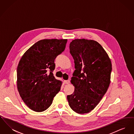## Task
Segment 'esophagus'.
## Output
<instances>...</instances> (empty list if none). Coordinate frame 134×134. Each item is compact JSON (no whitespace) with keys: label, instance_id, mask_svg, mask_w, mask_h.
Listing matches in <instances>:
<instances>
[{"label":"esophagus","instance_id":"1","mask_svg":"<svg viewBox=\"0 0 134 134\" xmlns=\"http://www.w3.org/2000/svg\"><path fill=\"white\" fill-rule=\"evenodd\" d=\"M70 83V81L69 80H64V84H68Z\"/></svg>","mask_w":134,"mask_h":134}]
</instances>
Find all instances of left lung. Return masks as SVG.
<instances>
[{"mask_svg": "<svg viewBox=\"0 0 134 134\" xmlns=\"http://www.w3.org/2000/svg\"><path fill=\"white\" fill-rule=\"evenodd\" d=\"M70 53L75 68L71 82L75 87L67 96L71 109L78 114L95 108L108 89L112 66L108 55L98 42L75 39L70 43Z\"/></svg>", "mask_w": 134, "mask_h": 134, "instance_id": "1", "label": "left lung"}]
</instances>
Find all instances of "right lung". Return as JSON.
Wrapping results in <instances>:
<instances>
[{
	"instance_id": "1",
	"label": "right lung",
	"mask_w": 134,
	"mask_h": 134,
	"mask_svg": "<svg viewBox=\"0 0 134 134\" xmlns=\"http://www.w3.org/2000/svg\"><path fill=\"white\" fill-rule=\"evenodd\" d=\"M66 39L40 40L29 48L17 68L19 95L32 110L42 112L49 108L60 90L62 82L54 76L56 58L65 50Z\"/></svg>"
}]
</instances>
